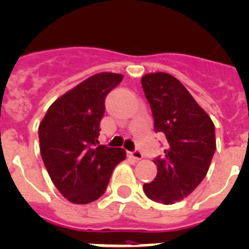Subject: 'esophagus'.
Returning <instances> with one entry per match:
<instances>
[{
    "instance_id": "1",
    "label": "esophagus",
    "mask_w": 249,
    "mask_h": 249,
    "mask_svg": "<svg viewBox=\"0 0 249 249\" xmlns=\"http://www.w3.org/2000/svg\"><path fill=\"white\" fill-rule=\"evenodd\" d=\"M128 155L131 158H133L135 160H141L143 158L142 153H141L140 150H135V151H132V153H128Z\"/></svg>"
}]
</instances>
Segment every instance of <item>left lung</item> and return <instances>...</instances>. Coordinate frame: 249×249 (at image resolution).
<instances>
[{"label": "left lung", "instance_id": "obj_1", "mask_svg": "<svg viewBox=\"0 0 249 249\" xmlns=\"http://www.w3.org/2000/svg\"><path fill=\"white\" fill-rule=\"evenodd\" d=\"M142 89L154 117V129L168 141L154 163L158 174L143 192L155 202L172 205L192 194L206 176L216 149L215 126L194 96L174 76H142Z\"/></svg>", "mask_w": 249, "mask_h": 249}]
</instances>
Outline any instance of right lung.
I'll use <instances>...</instances> for the list:
<instances>
[{"mask_svg": "<svg viewBox=\"0 0 249 249\" xmlns=\"http://www.w3.org/2000/svg\"><path fill=\"white\" fill-rule=\"evenodd\" d=\"M123 75L100 72L59 96L39 124L40 155L53 184L72 203H90L107 190L126 159L121 147L98 145L104 100Z\"/></svg>", "mask_w": 249, "mask_h": 249, "instance_id": "add662e5", "label": "right lung"}]
</instances>
